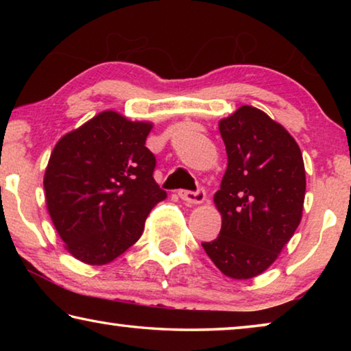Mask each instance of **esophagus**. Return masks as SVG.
<instances>
[{
    "label": "esophagus",
    "mask_w": 351,
    "mask_h": 351,
    "mask_svg": "<svg viewBox=\"0 0 351 351\" xmlns=\"http://www.w3.org/2000/svg\"><path fill=\"white\" fill-rule=\"evenodd\" d=\"M178 195H180V198L182 201H186L187 204H201V203H204V199H206V193L203 189L197 190V192H190V190H180Z\"/></svg>",
    "instance_id": "1"
}]
</instances>
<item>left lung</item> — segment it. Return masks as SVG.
I'll use <instances>...</instances> for the list:
<instances>
[{"mask_svg": "<svg viewBox=\"0 0 351 351\" xmlns=\"http://www.w3.org/2000/svg\"><path fill=\"white\" fill-rule=\"evenodd\" d=\"M218 128L228 153L213 195L221 230L203 247L224 276L247 280L274 263L300 224L305 164L288 130L255 106H240Z\"/></svg>", "mask_w": 351, "mask_h": 351, "instance_id": "1", "label": "left lung"}]
</instances>
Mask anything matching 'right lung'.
<instances>
[{"mask_svg":"<svg viewBox=\"0 0 351 351\" xmlns=\"http://www.w3.org/2000/svg\"><path fill=\"white\" fill-rule=\"evenodd\" d=\"M152 128L153 122L106 110L56 144L43 178L46 209L74 258L93 266L117 258L167 198L145 147Z\"/></svg>","mask_w":351,"mask_h":351,"instance_id":"right-lung-1","label":"right lung"}]
</instances>
